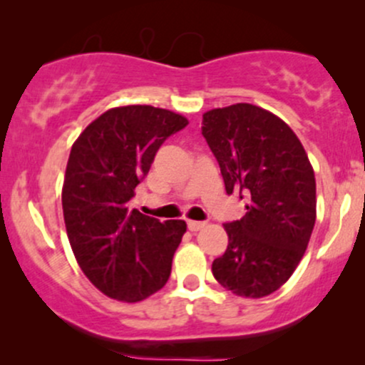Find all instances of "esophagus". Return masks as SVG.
I'll return each instance as SVG.
<instances>
[{
	"mask_svg": "<svg viewBox=\"0 0 365 365\" xmlns=\"http://www.w3.org/2000/svg\"><path fill=\"white\" fill-rule=\"evenodd\" d=\"M187 226L190 232H199V230H202L204 226H206V223H204V221H188Z\"/></svg>",
	"mask_w": 365,
	"mask_h": 365,
	"instance_id": "1",
	"label": "esophagus"
}]
</instances>
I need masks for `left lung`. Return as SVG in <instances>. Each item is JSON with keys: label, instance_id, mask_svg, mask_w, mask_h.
Instances as JSON below:
<instances>
[{"label": "left lung", "instance_id": "8db88e82", "mask_svg": "<svg viewBox=\"0 0 365 365\" xmlns=\"http://www.w3.org/2000/svg\"><path fill=\"white\" fill-rule=\"evenodd\" d=\"M226 194L245 216L223 225L228 247L212 262L217 283L238 297L278 290L304 257L316 223V178L299 137L282 118L249 103L202 115Z\"/></svg>", "mask_w": 365, "mask_h": 365}]
</instances>
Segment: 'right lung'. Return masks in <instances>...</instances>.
<instances>
[{
    "label": "right lung",
    "instance_id": "1",
    "mask_svg": "<svg viewBox=\"0 0 365 365\" xmlns=\"http://www.w3.org/2000/svg\"><path fill=\"white\" fill-rule=\"evenodd\" d=\"M187 118L163 108L120 106L103 113L70 150L61 204L66 235L83 274L104 295L140 302L165 287L185 221L130 209L154 156Z\"/></svg>",
    "mask_w": 365,
    "mask_h": 365
}]
</instances>
